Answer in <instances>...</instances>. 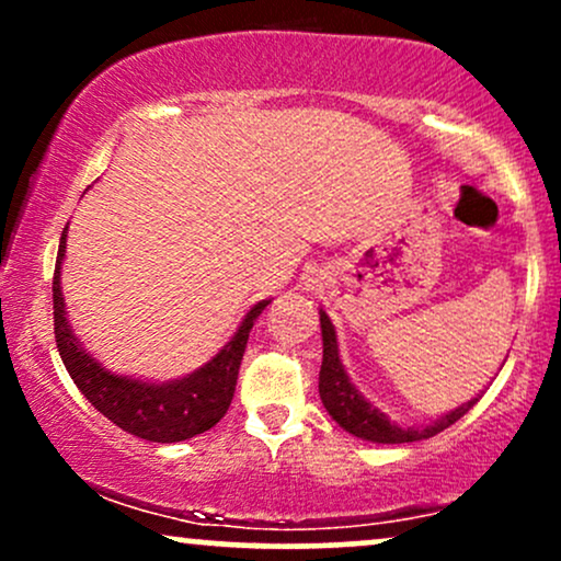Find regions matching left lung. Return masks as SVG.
<instances>
[{
	"label": "left lung",
	"mask_w": 561,
	"mask_h": 561,
	"mask_svg": "<svg viewBox=\"0 0 561 561\" xmlns=\"http://www.w3.org/2000/svg\"><path fill=\"white\" fill-rule=\"evenodd\" d=\"M319 321H321V343H324V358H321V371H319V396L324 409L330 411V416L345 433L362 437V440L371 443H388V446H398V443H416L427 440L443 430L450 427L454 422H459L461 416L472 409L474 403L480 401L472 398V401L456 405L448 414L437 416L435 422L422 424V427H401L390 420L385 411H379L375 403H369L358 392L356 385L347 377L343 362H340L337 351V332H334V324L327 317L324 308H319Z\"/></svg>",
	"instance_id": "left-lung-1"
}]
</instances>
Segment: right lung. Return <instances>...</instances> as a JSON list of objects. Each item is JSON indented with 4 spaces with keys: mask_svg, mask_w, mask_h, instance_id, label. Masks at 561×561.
Returning <instances> with one entry per match:
<instances>
[{
    "mask_svg": "<svg viewBox=\"0 0 561 561\" xmlns=\"http://www.w3.org/2000/svg\"><path fill=\"white\" fill-rule=\"evenodd\" d=\"M68 227L60 237V250H57L55 282H53V302H55V340L60 351L62 364H66L70 379L76 388L83 392L89 403L118 424L126 433L141 437L150 443H179L190 440L227 414L231 398H234L237 375H240L242 353L248 347L250 330L255 319L261 317L263 308L272 300H259L231 334V340L221 351L203 364L192 375L179 379H165V382H152L131 375H118L111 371L100 358L81 345L76 332L70 330L66 298H62L60 276L62 259H66Z\"/></svg>",
    "mask_w": 561,
    "mask_h": 561,
    "instance_id": "right-lung-1",
    "label": "right lung"
}]
</instances>
